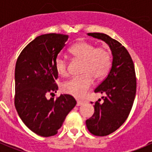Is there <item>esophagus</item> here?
Segmentation results:
<instances>
[{
    "instance_id": "34e87169",
    "label": "esophagus",
    "mask_w": 152,
    "mask_h": 152,
    "mask_svg": "<svg viewBox=\"0 0 152 152\" xmlns=\"http://www.w3.org/2000/svg\"><path fill=\"white\" fill-rule=\"evenodd\" d=\"M85 102L83 101V100H77V106H80L82 105L83 103H84Z\"/></svg>"
}]
</instances>
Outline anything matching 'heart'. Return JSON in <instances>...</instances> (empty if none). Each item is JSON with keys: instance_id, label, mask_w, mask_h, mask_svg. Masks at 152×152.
<instances>
[{"instance_id": "1", "label": "heart", "mask_w": 152, "mask_h": 152, "mask_svg": "<svg viewBox=\"0 0 152 152\" xmlns=\"http://www.w3.org/2000/svg\"><path fill=\"white\" fill-rule=\"evenodd\" d=\"M71 54L76 60L82 61L80 76L73 77L63 83L62 91L80 98L85 96L94 84V78L101 80L109 73L112 64L111 53L106 47H98L88 41H81L72 45ZM55 68L60 76L68 74V61L61 56L55 59Z\"/></svg>"}]
</instances>
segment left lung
<instances>
[{
    "instance_id": "obj_1",
    "label": "left lung",
    "mask_w": 152,
    "mask_h": 152,
    "mask_svg": "<svg viewBox=\"0 0 152 152\" xmlns=\"http://www.w3.org/2000/svg\"><path fill=\"white\" fill-rule=\"evenodd\" d=\"M88 35L106 42L113 56L110 72L94 89L95 93L106 94V96L95 103L94 113L86 121L91 134L106 136L117 130L129 115L136 93L135 66L127 49L117 40L104 33Z\"/></svg>"
}]
</instances>
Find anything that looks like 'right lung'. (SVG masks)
<instances>
[{
    "mask_svg": "<svg viewBox=\"0 0 152 152\" xmlns=\"http://www.w3.org/2000/svg\"><path fill=\"white\" fill-rule=\"evenodd\" d=\"M68 38L57 33L41 35L23 49L16 63L15 108L24 124L40 136L56 135L76 105L69 94L46 98L58 90L55 59Z\"/></svg>",
    "mask_w": 152,
    "mask_h": 152,
    "instance_id": "obj_1",
    "label": "right lung"
}]
</instances>
